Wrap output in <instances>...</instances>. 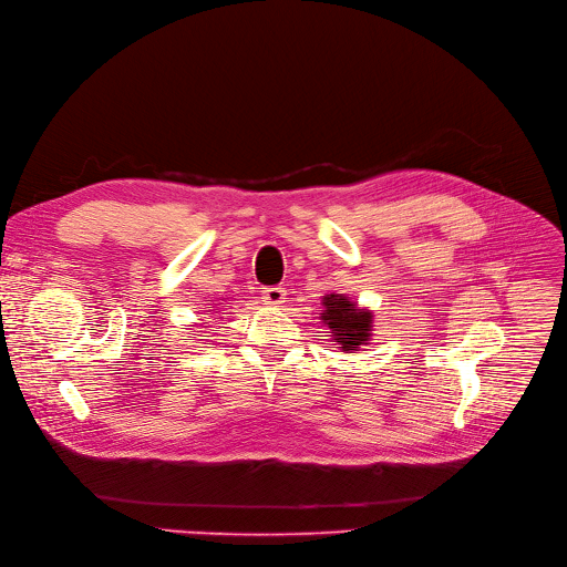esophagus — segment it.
<instances>
[{
  "mask_svg": "<svg viewBox=\"0 0 567 567\" xmlns=\"http://www.w3.org/2000/svg\"><path fill=\"white\" fill-rule=\"evenodd\" d=\"M262 302L267 307H279L286 302V290L279 288V286H269V288H262Z\"/></svg>",
  "mask_w": 567,
  "mask_h": 567,
  "instance_id": "34e87169",
  "label": "esophagus"
}]
</instances>
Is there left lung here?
Returning a JSON list of instances; mask_svg holds the SVG:
<instances>
[{
    "label": "left lung",
    "instance_id": "1",
    "mask_svg": "<svg viewBox=\"0 0 567 567\" xmlns=\"http://www.w3.org/2000/svg\"><path fill=\"white\" fill-rule=\"evenodd\" d=\"M322 307L326 311L320 313V318L330 328V337L337 341L334 346L339 350H358L371 339L373 313L369 309H360L346 295H326Z\"/></svg>",
    "mask_w": 567,
    "mask_h": 567
}]
</instances>
